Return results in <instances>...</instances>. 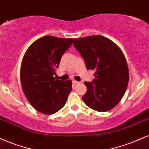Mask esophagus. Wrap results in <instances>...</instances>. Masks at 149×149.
Returning <instances> with one entry per match:
<instances>
[{
	"instance_id": "obj_1",
	"label": "esophagus",
	"mask_w": 149,
	"mask_h": 149,
	"mask_svg": "<svg viewBox=\"0 0 149 149\" xmlns=\"http://www.w3.org/2000/svg\"><path fill=\"white\" fill-rule=\"evenodd\" d=\"M72 83L74 84H79V82L77 81H75V80H73Z\"/></svg>"
}]
</instances>
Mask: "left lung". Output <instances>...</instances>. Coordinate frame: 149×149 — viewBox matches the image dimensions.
I'll use <instances>...</instances> for the list:
<instances>
[{
  "instance_id": "1",
  "label": "left lung",
  "mask_w": 149,
  "mask_h": 149,
  "mask_svg": "<svg viewBox=\"0 0 149 149\" xmlns=\"http://www.w3.org/2000/svg\"><path fill=\"white\" fill-rule=\"evenodd\" d=\"M88 70H95L92 82L85 81L86 93L82 100L95 111L113 109L123 97L129 81L125 56L117 45L105 37L92 36L74 39Z\"/></svg>"
}]
</instances>
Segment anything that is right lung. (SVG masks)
<instances>
[{"instance_id":"right-lung-1","label":"right lung","mask_w":149,"mask_h":149,"mask_svg":"<svg viewBox=\"0 0 149 149\" xmlns=\"http://www.w3.org/2000/svg\"><path fill=\"white\" fill-rule=\"evenodd\" d=\"M72 41L73 38L45 36L31 44L24 54L20 72L23 91L40 112L47 115L57 112L72 90L71 80L54 77L61 57Z\"/></svg>"}]
</instances>
